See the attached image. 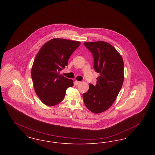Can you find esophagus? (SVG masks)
Returning <instances> with one entry per match:
<instances>
[{
  "label": "esophagus",
  "instance_id": "esophagus-1",
  "mask_svg": "<svg viewBox=\"0 0 155 155\" xmlns=\"http://www.w3.org/2000/svg\"><path fill=\"white\" fill-rule=\"evenodd\" d=\"M80 82H81L80 81H77V80H76V81H74V84H75V85H78Z\"/></svg>",
  "mask_w": 155,
  "mask_h": 155
}]
</instances>
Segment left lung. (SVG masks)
<instances>
[{
    "instance_id": "8db88e82",
    "label": "left lung",
    "mask_w": 155,
    "mask_h": 155,
    "mask_svg": "<svg viewBox=\"0 0 155 155\" xmlns=\"http://www.w3.org/2000/svg\"><path fill=\"white\" fill-rule=\"evenodd\" d=\"M92 53L94 68L99 73L96 84H89L88 91L83 94L85 106L94 113L107 110L115 101L124 81V63L116 49L103 42H84Z\"/></svg>"
}]
</instances>
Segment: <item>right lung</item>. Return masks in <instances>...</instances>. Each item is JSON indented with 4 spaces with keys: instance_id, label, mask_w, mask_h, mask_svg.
Listing matches in <instances>:
<instances>
[{
    "instance_id": "add662e5",
    "label": "right lung",
    "mask_w": 155,
    "mask_h": 155,
    "mask_svg": "<svg viewBox=\"0 0 155 155\" xmlns=\"http://www.w3.org/2000/svg\"><path fill=\"white\" fill-rule=\"evenodd\" d=\"M78 41L55 38L44 45L35 57L31 70L35 91L41 101L52 106L61 102L66 91L74 85L60 72L68 65L74 51L80 45Z\"/></svg>"
}]
</instances>
